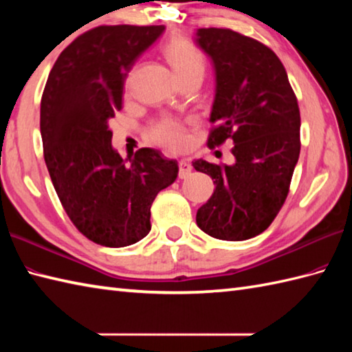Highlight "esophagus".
<instances>
[{
    "label": "esophagus",
    "instance_id": "34e87169",
    "mask_svg": "<svg viewBox=\"0 0 352 352\" xmlns=\"http://www.w3.org/2000/svg\"><path fill=\"white\" fill-rule=\"evenodd\" d=\"M192 172V164L188 160H182L180 162V178H188Z\"/></svg>",
    "mask_w": 352,
    "mask_h": 352
}]
</instances>
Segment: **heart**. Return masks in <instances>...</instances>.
<instances>
[{"instance_id":"obj_1","label":"heart","mask_w":352,"mask_h":352,"mask_svg":"<svg viewBox=\"0 0 352 352\" xmlns=\"http://www.w3.org/2000/svg\"><path fill=\"white\" fill-rule=\"evenodd\" d=\"M164 56L177 74L178 78H183L190 74L204 72V57L199 50L189 41L182 37H174L164 45ZM151 138L168 149H182L188 144L184 125L177 119H163L151 130Z\"/></svg>"}]
</instances>
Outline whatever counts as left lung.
Listing matches in <instances>:
<instances>
[{"label": "left lung", "mask_w": 352, "mask_h": 352, "mask_svg": "<svg viewBox=\"0 0 352 352\" xmlns=\"http://www.w3.org/2000/svg\"><path fill=\"white\" fill-rule=\"evenodd\" d=\"M197 43L216 72L207 145L234 144L233 164L192 163L216 186L197 223L214 239L246 241L271 226L287 198L301 149L300 107L286 69L266 45L230 28H199Z\"/></svg>", "instance_id": "obj_1"}]
</instances>
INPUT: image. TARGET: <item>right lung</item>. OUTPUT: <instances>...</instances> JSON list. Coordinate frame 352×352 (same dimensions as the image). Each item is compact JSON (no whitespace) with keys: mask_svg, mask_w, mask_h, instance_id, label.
I'll use <instances>...</instances> for the list:
<instances>
[{"mask_svg":"<svg viewBox=\"0 0 352 352\" xmlns=\"http://www.w3.org/2000/svg\"><path fill=\"white\" fill-rule=\"evenodd\" d=\"M164 25H100L58 56L41 101L43 157L57 197L81 234L109 248L151 230L157 193L178 175L177 160L140 148L129 163L111 146L109 119L122 109L126 74Z\"/></svg>","mask_w":352,"mask_h":352,"instance_id":"right-lung-1","label":"right lung"}]
</instances>
